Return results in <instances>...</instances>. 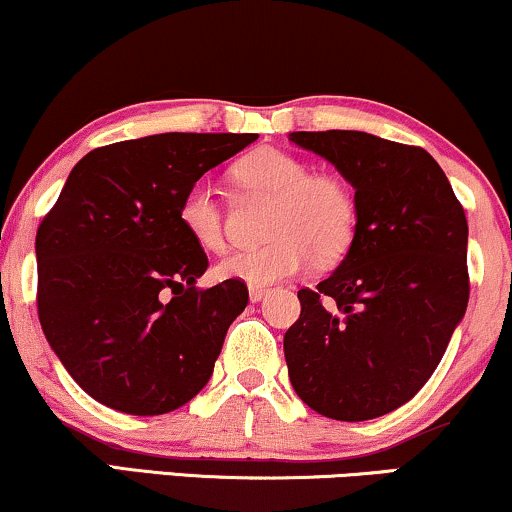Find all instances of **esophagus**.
<instances>
[{"label": "esophagus", "instance_id": "obj_1", "mask_svg": "<svg viewBox=\"0 0 512 512\" xmlns=\"http://www.w3.org/2000/svg\"><path fill=\"white\" fill-rule=\"evenodd\" d=\"M248 293H250V302H255V304L262 302L264 297H267V290H264V288H255V286H250Z\"/></svg>", "mask_w": 512, "mask_h": 512}]
</instances>
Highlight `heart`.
<instances>
[{
    "label": "heart",
    "instance_id": "obj_1",
    "mask_svg": "<svg viewBox=\"0 0 512 512\" xmlns=\"http://www.w3.org/2000/svg\"><path fill=\"white\" fill-rule=\"evenodd\" d=\"M234 177L252 189L274 193L271 241L257 248L226 252L217 276L264 288L300 276L321 262L338 260L349 248L357 226L352 193L331 174H309V165L281 148H257L234 165ZM181 229L200 248L217 250L224 241L222 210L205 179L193 181L179 198Z\"/></svg>",
    "mask_w": 512,
    "mask_h": 512
}]
</instances>
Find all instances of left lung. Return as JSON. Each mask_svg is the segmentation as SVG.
Returning a JSON list of instances; mask_svg holds the SVG:
<instances>
[{
    "instance_id": "left-lung-1",
    "label": "left lung",
    "mask_w": 512,
    "mask_h": 512,
    "mask_svg": "<svg viewBox=\"0 0 512 512\" xmlns=\"http://www.w3.org/2000/svg\"><path fill=\"white\" fill-rule=\"evenodd\" d=\"M352 184L345 260L283 338L293 390L333 420H371L428 383L468 307V222L428 151L368 132H290Z\"/></svg>"
}]
</instances>
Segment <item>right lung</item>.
Segmentation results:
<instances>
[{"label":"right lung","mask_w":512,"mask_h":512,"mask_svg":"<svg viewBox=\"0 0 512 512\" xmlns=\"http://www.w3.org/2000/svg\"><path fill=\"white\" fill-rule=\"evenodd\" d=\"M257 134L165 132L87 153L37 229V312L89 397L170 413L208 385L248 288L196 290L208 257L181 229V193Z\"/></svg>","instance_id":"obj_1"}]
</instances>
